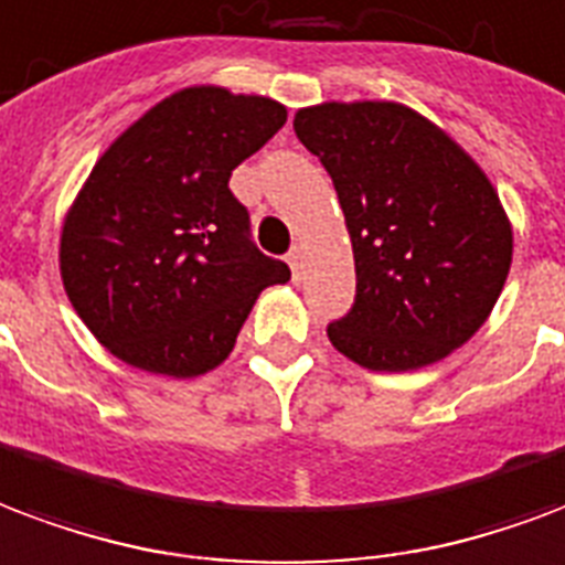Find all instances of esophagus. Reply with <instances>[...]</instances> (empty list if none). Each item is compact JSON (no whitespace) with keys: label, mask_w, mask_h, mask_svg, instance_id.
<instances>
[{"label":"esophagus","mask_w":565,"mask_h":565,"mask_svg":"<svg viewBox=\"0 0 565 565\" xmlns=\"http://www.w3.org/2000/svg\"><path fill=\"white\" fill-rule=\"evenodd\" d=\"M287 263H290V269H294V278H299V271H302V263H305L302 245H294V248H290V254H287Z\"/></svg>","instance_id":"1"}]
</instances>
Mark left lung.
Returning a JSON list of instances; mask_svg holds the SVG:
<instances>
[{"mask_svg": "<svg viewBox=\"0 0 565 565\" xmlns=\"http://www.w3.org/2000/svg\"><path fill=\"white\" fill-rule=\"evenodd\" d=\"M294 128L335 182L356 263L332 347L367 371H416L467 344L512 266V221L473 154L398 102L315 104Z\"/></svg>", "mask_w": 565, "mask_h": 565, "instance_id": "8db88e82", "label": "left lung"}]
</instances>
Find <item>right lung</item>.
Here are the masks:
<instances>
[{
  "label": "right lung",
  "mask_w": 565,
  "mask_h": 565,
  "mask_svg": "<svg viewBox=\"0 0 565 565\" xmlns=\"http://www.w3.org/2000/svg\"><path fill=\"white\" fill-rule=\"evenodd\" d=\"M287 122L266 95L185 86L95 161L60 233V275L98 344L161 377L191 380L233 353L257 296L290 281L248 242L230 173Z\"/></svg>",
  "instance_id": "1"
}]
</instances>
